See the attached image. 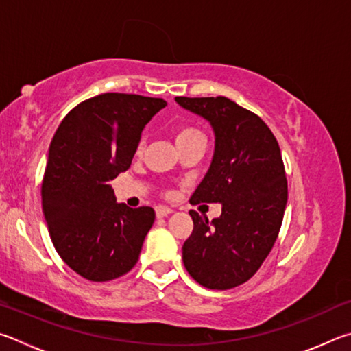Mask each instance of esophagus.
Wrapping results in <instances>:
<instances>
[{"mask_svg":"<svg viewBox=\"0 0 351 351\" xmlns=\"http://www.w3.org/2000/svg\"><path fill=\"white\" fill-rule=\"evenodd\" d=\"M171 213H172V210H171V208H168V206H163V205L156 206V216L158 219L168 216V214H171Z\"/></svg>","mask_w":351,"mask_h":351,"instance_id":"esophagus-1","label":"esophagus"}]
</instances>
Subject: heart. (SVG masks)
<instances>
[{
	"instance_id": "heart-1",
	"label": "heart",
	"mask_w": 351,
	"mask_h": 351,
	"mask_svg": "<svg viewBox=\"0 0 351 351\" xmlns=\"http://www.w3.org/2000/svg\"><path fill=\"white\" fill-rule=\"evenodd\" d=\"M199 137H204V134H202L199 129H195L193 126H183L180 128L179 131L176 132V141L177 145L179 143H185L188 140H193V138H199Z\"/></svg>"
}]
</instances>
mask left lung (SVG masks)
<instances>
[{"instance_id":"left-lung-1","label":"left lung","mask_w":351,"mask_h":351,"mask_svg":"<svg viewBox=\"0 0 351 351\" xmlns=\"http://www.w3.org/2000/svg\"><path fill=\"white\" fill-rule=\"evenodd\" d=\"M214 132L210 169L191 204H222L220 217L189 211L194 230L183 243L186 271L200 285L228 290L247 282L271 251L284 219L288 186L278 140L261 117L226 97H176Z\"/></svg>"}]
</instances>
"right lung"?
<instances>
[{
    "instance_id": "1",
    "label": "right lung",
    "mask_w": 351,
    "mask_h": 351,
    "mask_svg": "<svg viewBox=\"0 0 351 351\" xmlns=\"http://www.w3.org/2000/svg\"><path fill=\"white\" fill-rule=\"evenodd\" d=\"M162 98L101 94L67 114L49 147L41 204L57 253L82 278L106 282L138 261L156 213L117 204L110 186L131 166Z\"/></svg>"
}]
</instances>
